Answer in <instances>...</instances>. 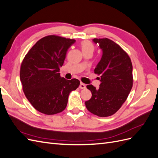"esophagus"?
Returning <instances> with one entry per match:
<instances>
[{
    "label": "esophagus",
    "instance_id": "obj_1",
    "mask_svg": "<svg viewBox=\"0 0 158 158\" xmlns=\"http://www.w3.org/2000/svg\"><path fill=\"white\" fill-rule=\"evenodd\" d=\"M79 87H80V89H85V84H84V83H80Z\"/></svg>",
    "mask_w": 158,
    "mask_h": 158
}]
</instances>
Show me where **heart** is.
I'll return each mask as SVG.
<instances>
[{"label":"heart","mask_w":158,"mask_h":158,"mask_svg":"<svg viewBox=\"0 0 158 158\" xmlns=\"http://www.w3.org/2000/svg\"><path fill=\"white\" fill-rule=\"evenodd\" d=\"M81 48H82V52L87 51H94V45L92 42L89 41H83L81 43Z\"/></svg>","instance_id":"obj_1"}]
</instances>
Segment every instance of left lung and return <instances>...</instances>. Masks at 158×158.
I'll return each instance as SVG.
<instances>
[{
  "label": "left lung",
  "mask_w": 158,
  "mask_h": 158,
  "mask_svg": "<svg viewBox=\"0 0 158 158\" xmlns=\"http://www.w3.org/2000/svg\"><path fill=\"white\" fill-rule=\"evenodd\" d=\"M102 49V59L94 69L100 76L98 89L89 84L87 88L92 96L85 102L89 112L98 117H106L115 113L125 103L133 85L132 64L130 57L113 41L93 40Z\"/></svg>",
  "instance_id": "obj_1"
}]
</instances>
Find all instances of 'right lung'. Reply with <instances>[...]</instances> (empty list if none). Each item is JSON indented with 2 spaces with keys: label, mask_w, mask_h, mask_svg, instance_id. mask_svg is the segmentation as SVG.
I'll list each match as a JSON object with an SVG mask.
<instances>
[{
  "label": "right lung",
  "mask_w": 158,
  "mask_h": 158,
  "mask_svg": "<svg viewBox=\"0 0 158 158\" xmlns=\"http://www.w3.org/2000/svg\"><path fill=\"white\" fill-rule=\"evenodd\" d=\"M73 39L57 35L41 38L28 51L20 67V80L26 98L37 111L55 114L65 109L69 94L78 88V79L60 76Z\"/></svg>",
  "instance_id": "1"
}]
</instances>
